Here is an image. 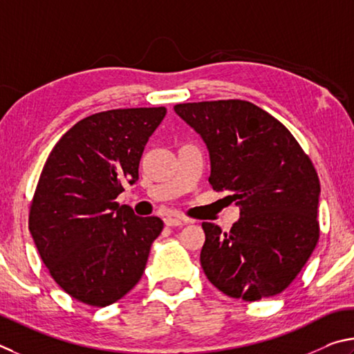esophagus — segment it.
<instances>
[{
    "instance_id": "34e87169",
    "label": "esophagus",
    "mask_w": 354,
    "mask_h": 354,
    "mask_svg": "<svg viewBox=\"0 0 354 354\" xmlns=\"http://www.w3.org/2000/svg\"><path fill=\"white\" fill-rule=\"evenodd\" d=\"M163 221L167 227H178V225H183L185 222H187V219L177 218V216H166Z\"/></svg>"
}]
</instances>
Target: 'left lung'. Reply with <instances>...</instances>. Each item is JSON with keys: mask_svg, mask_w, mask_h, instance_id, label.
Masks as SVG:
<instances>
[{"mask_svg": "<svg viewBox=\"0 0 354 354\" xmlns=\"http://www.w3.org/2000/svg\"><path fill=\"white\" fill-rule=\"evenodd\" d=\"M209 153L208 182L241 208L230 232L203 222L202 269L233 299L280 294L319 239L320 182L292 133L255 104L228 99L174 105Z\"/></svg>", "mask_w": 354, "mask_h": 354, "instance_id": "1", "label": "left lung"}]
</instances>
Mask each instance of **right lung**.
<instances>
[{
  "instance_id": "add662e5",
  "label": "right lung",
  "mask_w": 354,
  "mask_h": 354,
  "mask_svg": "<svg viewBox=\"0 0 354 354\" xmlns=\"http://www.w3.org/2000/svg\"><path fill=\"white\" fill-rule=\"evenodd\" d=\"M165 107L120 109L84 118L43 166L29 213L41 261L73 299L109 306L145 272L163 221L140 218L115 199L138 180L145 146Z\"/></svg>"
}]
</instances>
